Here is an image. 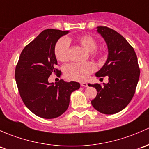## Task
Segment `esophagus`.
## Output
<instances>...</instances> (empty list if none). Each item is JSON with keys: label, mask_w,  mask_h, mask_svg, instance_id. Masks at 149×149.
I'll list each match as a JSON object with an SVG mask.
<instances>
[{"label": "esophagus", "mask_w": 149, "mask_h": 149, "mask_svg": "<svg viewBox=\"0 0 149 149\" xmlns=\"http://www.w3.org/2000/svg\"><path fill=\"white\" fill-rule=\"evenodd\" d=\"M81 86H83V87H87L88 86V84H87V83H86V82H82V83H81Z\"/></svg>", "instance_id": "34e87169"}]
</instances>
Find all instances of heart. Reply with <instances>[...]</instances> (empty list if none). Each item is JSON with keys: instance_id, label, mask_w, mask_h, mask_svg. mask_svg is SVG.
I'll list each match as a JSON object with an SVG mask.
<instances>
[{"instance_id": "b5f03b06", "label": "heart", "mask_w": 149, "mask_h": 149, "mask_svg": "<svg viewBox=\"0 0 149 149\" xmlns=\"http://www.w3.org/2000/svg\"><path fill=\"white\" fill-rule=\"evenodd\" d=\"M77 41L89 52L93 53L92 51L96 48L97 42L91 36H81L78 38ZM69 46V40L65 38H62L58 40L54 48L55 56L58 60L62 62L68 60ZM95 70V65L92 62L73 63L65 65L64 73L68 79L83 81L86 80Z\"/></svg>"}]
</instances>
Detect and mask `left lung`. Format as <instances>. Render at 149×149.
I'll return each instance as SVG.
<instances>
[{
  "mask_svg": "<svg viewBox=\"0 0 149 149\" xmlns=\"http://www.w3.org/2000/svg\"><path fill=\"white\" fill-rule=\"evenodd\" d=\"M97 32L104 38L108 48V58L95 76H107L109 83L95 87L96 97L91 101L93 108L104 114H114L127 106L135 93L140 76L136 54L127 40L116 31L106 26H98Z\"/></svg>",
  "mask_w": 149,
  "mask_h": 149,
  "instance_id": "8db88e82",
  "label": "left lung"
}]
</instances>
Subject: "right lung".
<instances>
[{
    "mask_svg": "<svg viewBox=\"0 0 149 149\" xmlns=\"http://www.w3.org/2000/svg\"><path fill=\"white\" fill-rule=\"evenodd\" d=\"M68 33L56 29L42 31L25 47L15 68V81L23 103L41 118L51 119L62 115L68 108L72 92L80 88L75 81L48 82L51 73H60L55 68L58 64L55 46Z\"/></svg>",
    "mask_w": 149,
    "mask_h": 149,
    "instance_id": "obj_1",
    "label": "right lung"
}]
</instances>
